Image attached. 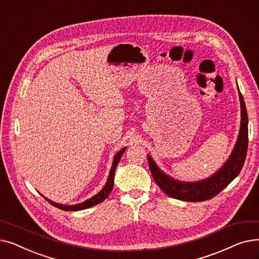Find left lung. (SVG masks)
<instances>
[{"label": "left lung", "instance_id": "obj_1", "mask_svg": "<svg viewBox=\"0 0 259 259\" xmlns=\"http://www.w3.org/2000/svg\"><path fill=\"white\" fill-rule=\"evenodd\" d=\"M238 88V86H237ZM240 101V129L238 138L225 164L209 178L197 182H182L162 171L148 155V164L155 183L167 195L185 201H203L214 197L240 173L248 150V113L242 95L238 88Z\"/></svg>", "mask_w": 259, "mask_h": 259}]
</instances>
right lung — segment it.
Returning a JSON list of instances; mask_svg holds the SVG:
<instances>
[{
  "mask_svg": "<svg viewBox=\"0 0 259 259\" xmlns=\"http://www.w3.org/2000/svg\"><path fill=\"white\" fill-rule=\"evenodd\" d=\"M127 149V147L120 149V150L114 155V158H113V161H112V166H111V170H110V173H109V176H108V180L104 186V188L101 190V191L95 194L94 196H92L91 198L83 201V202H79V203H76V205H62V203H58V202H54L50 199H48L47 197L44 196L45 199H47L52 206L57 207L61 210H64V211H79V210H84V209H88V208H91L95 205H98V203H101L103 202L107 197L108 195L110 194L111 190L113 189V185H114V173H115V169H116V166L118 164V161L122 155V153L125 152V150Z\"/></svg>",
  "mask_w": 259,
  "mask_h": 259,
  "instance_id": "1",
  "label": "right lung"
}]
</instances>
